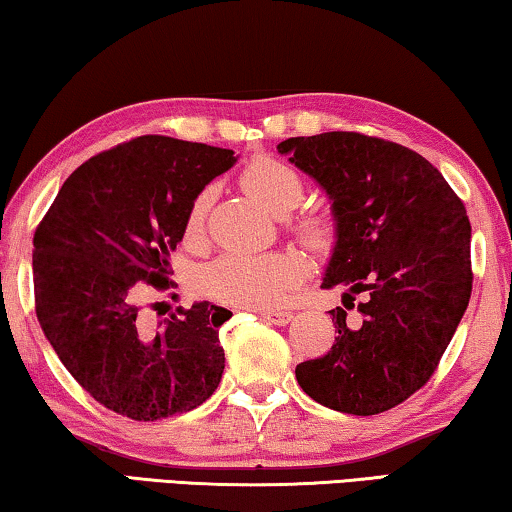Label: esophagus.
<instances>
[{
    "instance_id": "1",
    "label": "esophagus",
    "mask_w": 512,
    "mask_h": 512,
    "mask_svg": "<svg viewBox=\"0 0 512 512\" xmlns=\"http://www.w3.org/2000/svg\"><path fill=\"white\" fill-rule=\"evenodd\" d=\"M262 317L269 324H276V326H287L294 319L292 312H287V310H264Z\"/></svg>"
}]
</instances>
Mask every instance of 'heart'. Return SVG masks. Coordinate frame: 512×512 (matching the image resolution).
<instances>
[{"label":"heart","mask_w":512,"mask_h":512,"mask_svg":"<svg viewBox=\"0 0 512 512\" xmlns=\"http://www.w3.org/2000/svg\"><path fill=\"white\" fill-rule=\"evenodd\" d=\"M243 188L266 209L285 216L303 200L301 174L285 160L259 156L241 174ZM209 190L190 207L186 232H202L209 207ZM296 232L310 248L324 250L333 241V225L324 216H301ZM303 278V259L294 250H269V253H225L204 266L197 276L202 294L236 308H273Z\"/></svg>","instance_id":"obj_1"}]
</instances>
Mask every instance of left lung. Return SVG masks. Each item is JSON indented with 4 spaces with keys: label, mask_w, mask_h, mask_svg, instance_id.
<instances>
[{
    "label": "left lung",
    "mask_w": 512,
    "mask_h": 512,
    "mask_svg": "<svg viewBox=\"0 0 512 512\" xmlns=\"http://www.w3.org/2000/svg\"><path fill=\"white\" fill-rule=\"evenodd\" d=\"M331 202L335 246L322 287L354 296L335 308L329 354L296 365L312 400L354 416L395 407L427 384L471 299L467 209L430 160L361 133L278 144ZM352 300V304H347Z\"/></svg>",
    "instance_id": "left-lung-1"
}]
</instances>
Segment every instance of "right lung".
Here are the masks:
<instances>
[{"label":"right lung","instance_id":"1","mask_svg":"<svg viewBox=\"0 0 512 512\" xmlns=\"http://www.w3.org/2000/svg\"><path fill=\"white\" fill-rule=\"evenodd\" d=\"M232 149L142 135L82 163L34 234L36 317L91 398L158 421L211 398L225 370L218 329L230 310L193 303L154 324L142 303L172 285L170 253Z\"/></svg>","mask_w":512,"mask_h":512}]
</instances>
